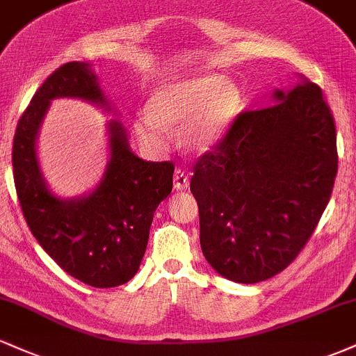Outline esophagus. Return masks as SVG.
Listing matches in <instances>:
<instances>
[{
  "label": "esophagus",
  "instance_id": "34e87169",
  "mask_svg": "<svg viewBox=\"0 0 356 356\" xmlns=\"http://www.w3.org/2000/svg\"><path fill=\"white\" fill-rule=\"evenodd\" d=\"M174 187L177 191H184L189 187V177H187L186 170L177 169L174 174Z\"/></svg>",
  "mask_w": 356,
  "mask_h": 356
}]
</instances>
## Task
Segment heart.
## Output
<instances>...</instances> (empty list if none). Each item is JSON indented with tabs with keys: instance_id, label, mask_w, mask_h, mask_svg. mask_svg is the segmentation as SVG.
Here are the masks:
<instances>
[{
	"instance_id": "b5f03b06",
	"label": "heart",
	"mask_w": 356,
	"mask_h": 356,
	"mask_svg": "<svg viewBox=\"0 0 356 356\" xmlns=\"http://www.w3.org/2000/svg\"><path fill=\"white\" fill-rule=\"evenodd\" d=\"M246 105L243 88L216 73H191L172 79L154 92L152 108L136 117V134L145 145L162 149L165 127H181V142L195 152H206L220 142Z\"/></svg>"
}]
</instances>
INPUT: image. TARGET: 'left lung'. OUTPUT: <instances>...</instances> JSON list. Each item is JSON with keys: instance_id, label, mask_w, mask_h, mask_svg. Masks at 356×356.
<instances>
[{"instance_id": "left-lung-1", "label": "left lung", "mask_w": 356, "mask_h": 356, "mask_svg": "<svg viewBox=\"0 0 356 356\" xmlns=\"http://www.w3.org/2000/svg\"><path fill=\"white\" fill-rule=\"evenodd\" d=\"M273 99L241 113L191 179L202 254L236 283L269 280L295 261L337 177V130L321 88L301 80Z\"/></svg>"}]
</instances>
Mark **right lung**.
<instances>
[{
    "mask_svg": "<svg viewBox=\"0 0 356 356\" xmlns=\"http://www.w3.org/2000/svg\"><path fill=\"white\" fill-rule=\"evenodd\" d=\"M60 97L90 102L110 112L88 63L70 61L53 72L16 127V194L28 227L63 271L93 288H113L138 271L154 212L172 191L174 164L142 161L130 150L125 127L110 120V161L99 186L81 197H58L40 170L36 137L51 100Z\"/></svg>",
    "mask_w": 356,
    "mask_h": 356,
    "instance_id": "right-lung-1",
    "label": "right lung"
}]
</instances>
